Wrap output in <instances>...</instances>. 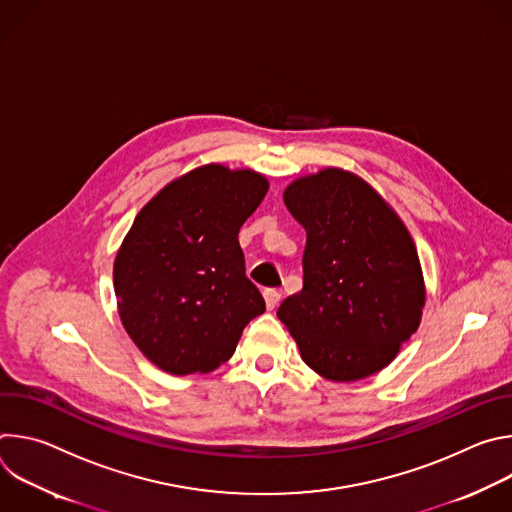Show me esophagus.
I'll return each instance as SVG.
<instances>
[{"instance_id": "obj_1", "label": "esophagus", "mask_w": 512, "mask_h": 512, "mask_svg": "<svg viewBox=\"0 0 512 512\" xmlns=\"http://www.w3.org/2000/svg\"><path fill=\"white\" fill-rule=\"evenodd\" d=\"M263 296H265V304H267V310H273V308H277L279 306V302H281V294L277 289H265L263 291Z\"/></svg>"}]
</instances>
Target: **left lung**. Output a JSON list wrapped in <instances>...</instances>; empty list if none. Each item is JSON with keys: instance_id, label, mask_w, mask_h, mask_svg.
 Returning <instances> with one entry per match:
<instances>
[{"instance_id": "1", "label": "left lung", "mask_w": 512, "mask_h": 512, "mask_svg": "<svg viewBox=\"0 0 512 512\" xmlns=\"http://www.w3.org/2000/svg\"><path fill=\"white\" fill-rule=\"evenodd\" d=\"M285 206L306 229L304 287L277 318L318 375L379 373L421 320L423 275L411 235L358 176L328 168L289 184Z\"/></svg>"}]
</instances>
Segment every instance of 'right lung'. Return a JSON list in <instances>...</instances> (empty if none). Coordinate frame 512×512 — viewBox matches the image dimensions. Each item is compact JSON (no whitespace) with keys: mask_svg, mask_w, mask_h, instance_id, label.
<instances>
[{"mask_svg":"<svg viewBox=\"0 0 512 512\" xmlns=\"http://www.w3.org/2000/svg\"><path fill=\"white\" fill-rule=\"evenodd\" d=\"M267 188L257 172L210 164L168 184L135 216L115 259V294L127 334L162 371L216 369L265 312L245 275L239 231Z\"/></svg>","mask_w":512,"mask_h":512,"instance_id":"1","label":"right lung"}]
</instances>
